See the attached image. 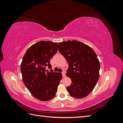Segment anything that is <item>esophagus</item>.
Returning a JSON list of instances; mask_svg holds the SVG:
<instances>
[{"label": "esophagus", "mask_w": 123, "mask_h": 123, "mask_svg": "<svg viewBox=\"0 0 123 123\" xmlns=\"http://www.w3.org/2000/svg\"><path fill=\"white\" fill-rule=\"evenodd\" d=\"M62 76L63 77H66V72L65 71H63L62 72Z\"/></svg>", "instance_id": "esophagus-1"}]
</instances>
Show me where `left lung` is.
I'll return each mask as SVG.
<instances>
[{
  "mask_svg": "<svg viewBox=\"0 0 123 123\" xmlns=\"http://www.w3.org/2000/svg\"><path fill=\"white\" fill-rule=\"evenodd\" d=\"M58 50L68 62L66 75L72 80L67 87L72 97L81 98L93 90L99 76L100 63L92 48L77 40L58 43Z\"/></svg>",
  "mask_w": 123,
  "mask_h": 123,
  "instance_id": "obj_1",
  "label": "left lung"
}]
</instances>
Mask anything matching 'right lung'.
Returning a JSON list of instances; mask_svg holds the SVG:
<instances>
[{
	"label": "right lung",
	"mask_w": 123,
	"mask_h": 123,
	"mask_svg": "<svg viewBox=\"0 0 123 123\" xmlns=\"http://www.w3.org/2000/svg\"><path fill=\"white\" fill-rule=\"evenodd\" d=\"M58 44L43 41L33 44L26 51L20 65L23 82L36 98L42 101L52 99L62 79L61 73L51 72L50 59L56 54Z\"/></svg>",
	"instance_id": "add662e5"
}]
</instances>
